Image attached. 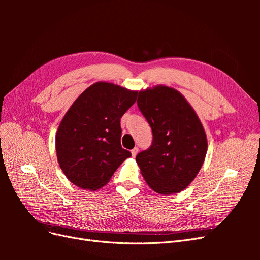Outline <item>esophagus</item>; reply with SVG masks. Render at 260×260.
I'll return each instance as SVG.
<instances>
[{
	"label": "esophagus",
	"mask_w": 260,
	"mask_h": 260,
	"mask_svg": "<svg viewBox=\"0 0 260 260\" xmlns=\"http://www.w3.org/2000/svg\"><path fill=\"white\" fill-rule=\"evenodd\" d=\"M138 152H139V148L138 147H135L131 151V155H132V157H136L137 156V154H138Z\"/></svg>",
	"instance_id": "obj_1"
}]
</instances>
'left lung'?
I'll list each match as a JSON object with an SVG mask.
<instances>
[{"instance_id":"obj_1","label":"left lung","mask_w":260,"mask_h":260,"mask_svg":"<svg viewBox=\"0 0 260 260\" xmlns=\"http://www.w3.org/2000/svg\"><path fill=\"white\" fill-rule=\"evenodd\" d=\"M138 106L153 131L151 147L136 157L141 174L156 193L183 191L198 176L207 153L199 116L178 90L162 84L141 90Z\"/></svg>"}]
</instances>
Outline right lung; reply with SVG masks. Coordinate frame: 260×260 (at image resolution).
<instances>
[{
	"label": "right lung",
	"instance_id": "right-lung-1",
	"mask_svg": "<svg viewBox=\"0 0 260 260\" xmlns=\"http://www.w3.org/2000/svg\"><path fill=\"white\" fill-rule=\"evenodd\" d=\"M138 91L100 81L85 89L62 118L55 137L59 167L70 182L96 191L131 156L121 147L120 118Z\"/></svg>",
	"mask_w": 260,
	"mask_h": 260
}]
</instances>
